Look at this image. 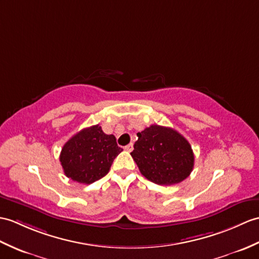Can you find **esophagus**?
I'll return each instance as SVG.
<instances>
[{"label": "esophagus", "instance_id": "1", "mask_svg": "<svg viewBox=\"0 0 259 259\" xmlns=\"http://www.w3.org/2000/svg\"><path fill=\"white\" fill-rule=\"evenodd\" d=\"M132 149H134V144H132V143H129L124 147V150H125V151H128V152L132 151Z\"/></svg>", "mask_w": 259, "mask_h": 259}]
</instances>
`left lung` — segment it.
Returning a JSON list of instances; mask_svg holds the SVG:
<instances>
[{"label":"left lung","mask_w":259,"mask_h":259,"mask_svg":"<svg viewBox=\"0 0 259 259\" xmlns=\"http://www.w3.org/2000/svg\"><path fill=\"white\" fill-rule=\"evenodd\" d=\"M137 136L131 157L149 181L172 185L190 176L194 166L193 150L177 130L152 124Z\"/></svg>","instance_id":"8db88e82"}]
</instances>
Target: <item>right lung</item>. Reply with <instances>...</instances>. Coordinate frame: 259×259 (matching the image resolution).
Returning a JSON list of instances; mask_svg holds the SVG:
<instances>
[{"label": "right lung", "mask_w": 259, "mask_h": 259, "mask_svg": "<svg viewBox=\"0 0 259 259\" xmlns=\"http://www.w3.org/2000/svg\"><path fill=\"white\" fill-rule=\"evenodd\" d=\"M122 151L113 135H106L99 124L77 132L64 144L59 161L65 176L78 183L90 184L105 177Z\"/></svg>", "instance_id": "right-lung-1"}]
</instances>
